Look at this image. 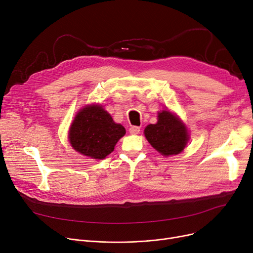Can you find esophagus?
<instances>
[{
	"mask_svg": "<svg viewBox=\"0 0 253 253\" xmlns=\"http://www.w3.org/2000/svg\"><path fill=\"white\" fill-rule=\"evenodd\" d=\"M129 132H130V134H138L140 132V128L137 126H132V127H130Z\"/></svg>",
	"mask_w": 253,
	"mask_h": 253,
	"instance_id": "esophagus-1",
	"label": "esophagus"
}]
</instances>
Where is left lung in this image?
Wrapping results in <instances>:
<instances>
[{
    "label": "left lung",
    "mask_w": 253,
    "mask_h": 253,
    "mask_svg": "<svg viewBox=\"0 0 253 253\" xmlns=\"http://www.w3.org/2000/svg\"><path fill=\"white\" fill-rule=\"evenodd\" d=\"M144 135L156 151L166 157L181 153L190 139L187 127L168 110L158 113V122L145 127Z\"/></svg>",
    "instance_id": "8db88e82"
}]
</instances>
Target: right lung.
Wrapping results in <instances>:
<instances>
[{
  "instance_id": "obj_1",
  "label": "right lung",
  "mask_w": 253,
  "mask_h": 253,
  "mask_svg": "<svg viewBox=\"0 0 253 253\" xmlns=\"http://www.w3.org/2000/svg\"><path fill=\"white\" fill-rule=\"evenodd\" d=\"M126 133L121 124L99 104L86 105L76 115L70 127L69 140L77 152L95 160L110 155Z\"/></svg>"
}]
</instances>
